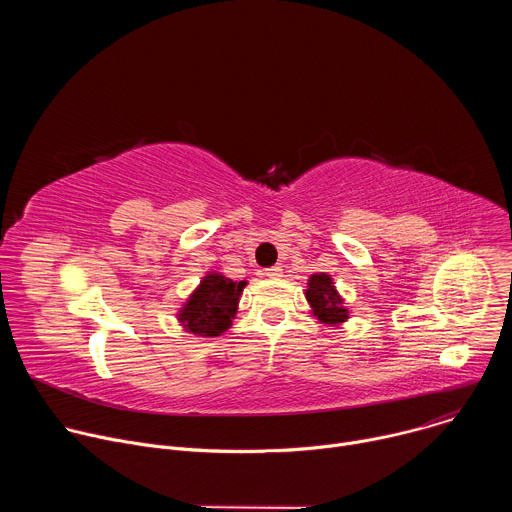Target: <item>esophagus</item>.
<instances>
[{"label": "esophagus", "mask_w": 512, "mask_h": 512, "mask_svg": "<svg viewBox=\"0 0 512 512\" xmlns=\"http://www.w3.org/2000/svg\"><path fill=\"white\" fill-rule=\"evenodd\" d=\"M281 273H283V269L281 267H269V269H265V277H269V279H279L281 277Z\"/></svg>", "instance_id": "34e87169"}]
</instances>
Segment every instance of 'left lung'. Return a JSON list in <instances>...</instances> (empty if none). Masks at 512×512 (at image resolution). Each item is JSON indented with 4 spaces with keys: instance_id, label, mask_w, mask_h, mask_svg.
Here are the masks:
<instances>
[{
    "instance_id": "8db88e82",
    "label": "left lung",
    "mask_w": 512,
    "mask_h": 512,
    "mask_svg": "<svg viewBox=\"0 0 512 512\" xmlns=\"http://www.w3.org/2000/svg\"><path fill=\"white\" fill-rule=\"evenodd\" d=\"M306 298L312 306L314 316L324 324H340L348 318V310L342 306V298L334 289L332 277L326 273H316L308 281Z\"/></svg>"
}]
</instances>
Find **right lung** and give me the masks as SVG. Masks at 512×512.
I'll return each mask as SVG.
<instances>
[{
	"label": "right lung",
	"mask_w": 512,
	"mask_h": 512,
	"mask_svg": "<svg viewBox=\"0 0 512 512\" xmlns=\"http://www.w3.org/2000/svg\"><path fill=\"white\" fill-rule=\"evenodd\" d=\"M247 281H233L221 273L206 275L180 312L182 326L198 336L223 334L237 314Z\"/></svg>",
	"instance_id": "obj_1"
}]
</instances>
